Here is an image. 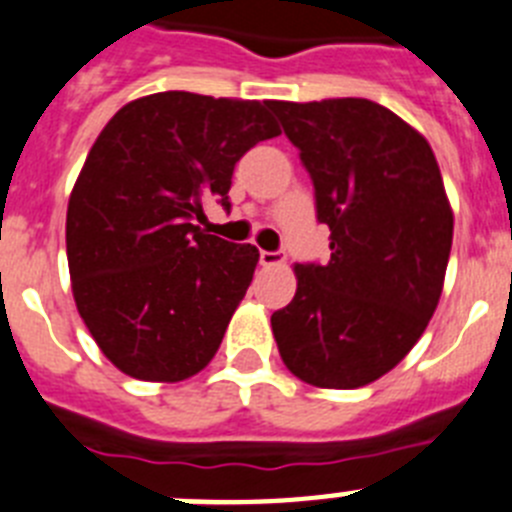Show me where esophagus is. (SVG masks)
<instances>
[{"instance_id": "obj_1", "label": "esophagus", "mask_w": 512, "mask_h": 512, "mask_svg": "<svg viewBox=\"0 0 512 512\" xmlns=\"http://www.w3.org/2000/svg\"><path fill=\"white\" fill-rule=\"evenodd\" d=\"M259 261H261V266H279V264H284V256L277 251H261Z\"/></svg>"}]
</instances>
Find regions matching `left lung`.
I'll return each mask as SVG.
<instances>
[{"label": "left lung", "instance_id": "1", "mask_svg": "<svg viewBox=\"0 0 512 512\" xmlns=\"http://www.w3.org/2000/svg\"><path fill=\"white\" fill-rule=\"evenodd\" d=\"M315 187L330 261L295 264V300L271 315L287 369L356 390L395 369L441 300L454 212L428 140L377 102H266Z\"/></svg>", "mask_w": 512, "mask_h": 512}]
</instances>
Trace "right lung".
<instances>
[{
	"label": "right lung",
	"mask_w": 512,
	"mask_h": 512,
	"mask_svg": "<svg viewBox=\"0 0 512 512\" xmlns=\"http://www.w3.org/2000/svg\"><path fill=\"white\" fill-rule=\"evenodd\" d=\"M279 133L266 102L158 92L97 135L71 189L66 256L76 310L122 374L184 382L217 354L259 251L194 220L212 200L230 207L235 164Z\"/></svg>",
	"instance_id": "add662e5"
}]
</instances>
